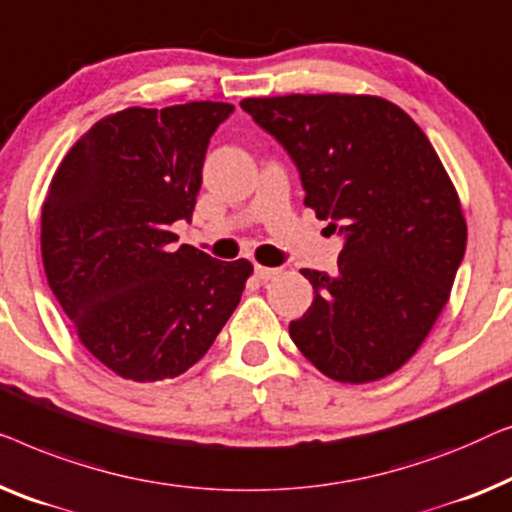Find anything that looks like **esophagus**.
<instances>
[{"instance_id": "obj_1", "label": "esophagus", "mask_w": 512, "mask_h": 512, "mask_svg": "<svg viewBox=\"0 0 512 512\" xmlns=\"http://www.w3.org/2000/svg\"><path fill=\"white\" fill-rule=\"evenodd\" d=\"M255 276L259 280H273L278 276V269H269V266H255Z\"/></svg>"}]
</instances>
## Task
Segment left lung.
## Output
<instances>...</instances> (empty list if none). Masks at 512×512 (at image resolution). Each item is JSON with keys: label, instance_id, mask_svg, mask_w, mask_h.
<instances>
[{"label": "left lung", "instance_id": "1", "mask_svg": "<svg viewBox=\"0 0 512 512\" xmlns=\"http://www.w3.org/2000/svg\"><path fill=\"white\" fill-rule=\"evenodd\" d=\"M297 164L304 204L343 236L338 273L301 269L313 304L290 336L338 383H371L415 355L466 250L457 190L397 104L371 95L243 99Z\"/></svg>", "mask_w": 512, "mask_h": 512}]
</instances>
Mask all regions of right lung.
Instances as JSON below:
<instances>
[{
	"label": "right lung",
	"instance_id": "1",
	"mask_svg": "<svg viewBox=\"0 0 512 512\" xmlns=\"http://www.w3.org/2000/svg\"><path fill=\"white\" fill-rule=\"evenodd\" d=\"M232 104L190 102L106 115L78 139L41 208L50 290L81 343L115 376L176 378L239 306L248 259L176 248L190 222L208 141Z\"/></svg>",
	"mask_w": 512,
	"mask_h": 512
}]
</instances>
